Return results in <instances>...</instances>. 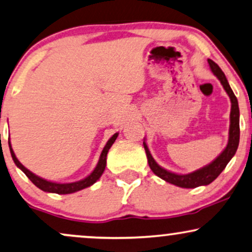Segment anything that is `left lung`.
<instances>
[{"mask_svg":"<svg viewBox=\"0 0 252 252\" xmlns=\"http://www.w3.org/2000/svg\"><path fill=\"white\" fill-rule=\"evenodd\" d=\"M209 65H210L211 71L216 76L218 80L220 81L222 86L230 97L231 101V111H230V128H229V139L228 144H226L225 149L222 151L217 158H215L210 164L203 166V168L198 169V170L190 172V174L180 175L175 174V172L165 170L164 168L159 166L151 156L149 148L145 142H143L145 154H147L148 163H149L150 169L153 170L154 174L158 176L159 178L164 180L168 183L174 184L180 188H187V189H192V188H197L201 186H208L211 182L216 180L218 175L222 172L230 159L235 156L236 151H237L238 143H239V108H238V101L236 98L235 94H233L232 89L230 88L228 80H226L225 75L222 71V69L218 66L213 60H208Z\"/></svg>","mask_w":252,"mask_h":252,"instance_id":"left-lung-1","label":"left lung"}]
</instances>
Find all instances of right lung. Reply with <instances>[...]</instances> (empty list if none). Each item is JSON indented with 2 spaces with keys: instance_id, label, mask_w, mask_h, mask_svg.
Listing matches in <instances>:
<instances>
[{
  "instance_id": "add662e5",
  "label": "right lung",
  "mask_w": 252,
  "mask_h": 252,
  "mask_svg": "<svg viewBox=\"0 0 252 252\" xmlns=\"http://www.w3.org/2000/svg\"><path fill=\"white\" fill-rule=\"evenodd\" d=\"M117 136H118V132L114 134L110 138H109V141L107 142V144H105V147L103 148L101 156H99L98 163H97L96 168L94 169V171L92 172V174H90L89 176H87V177L83 178V180L77 181V182H72V183H56V182H50V181L44 180V178L38 177V176H36L35 174H32V171L28 170V169H27L23 164H21L20 160L16 158V156H15L13 148H11L10 141H9V149H10L11 157H13L15 164L17 165V168H20L21 170H22L24 174L27 175V177H28L29 180L38 188V189L43 190V191H45V192L59 193V195H66V193H72V192L80 191V190H82V189H86V188L93 186L94 183H96V182L99 180V177L102 176L103 171H104L105 165H107L108 151L111 148V145L114 144V142L116 141Z\"/></svg>"
}]
</instances>
